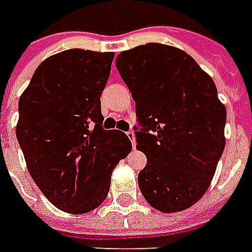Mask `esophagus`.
Here are the masks:
<instances>
[{
    "mask_svg": "<svg viewBox=\"0 0 252 252\" xmlns=\"http://www.w3.org/2000/svg\"><path fill=\"white\" fill-rule=\"evenodd\" d=\"M126 134H127V137H129V140L131 141V145H133V148H134V146H135V134H134V133H133V131H127Z\"/></svg>",
    "mask_w": 252,
    "mask_h": 252,
    "instance_id": "34e87169",
    "label": "esophagus"
}]
</instances>
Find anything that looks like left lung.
<instances>
[{
  "mask_svg": "<svg viewBox=\"0 0 252 252\" xmlns=\"http://www.w3.org/2000/svg\"><path fill=\"white\" fill-rule=\"evenodd\" d=\"M115 63L141 126L142 195L163 213L190 208L210 186L225 148L226 110L215 81L187 53L167 44L122 51Z\"/></svg>",
  "mask_w": 252,
  "mask_h": 252,
  "instance_id": "left-lung-1",
  "label": "left lung"
}]
</instances>
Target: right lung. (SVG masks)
Listing matches in <instances>:
<instances>
[{"instance_id":"1","label":"right lung","mask_w":252,"mask_h":252,"mask_svg":"<svg viewBox=\"0 0 252 252\" xmlns=\"http://www.w3.org/2000/svg\"><path fill=\"white\" fill-rule=\"evenodd\" d=\"M114 53L72 49L51 55L19 100L16 135L27 168L44 197L73 215L96 209L111 174L131 151L129 137L104 130L100 94Z\"/></svg>"}]
</instances>
